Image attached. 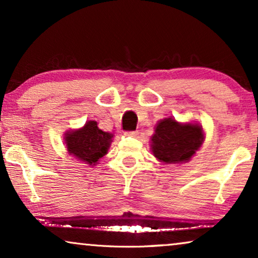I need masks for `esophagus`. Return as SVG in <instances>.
Wrapping results in <instances>:
<instances>
[{"mask_svg":"<svg viewBox=\"0 0 258 258\" xmlns=\"http://www.w3.org/2000/svg\"><path fill=\"white\" fill-rule=\"evenodd\" d=\"M139 135V133L137 132H126L125 133V136H130V137H137Z\"/></svg>","mask_w":258,"mask_h":258,"instance_id":"esophagus-1","label":"esophagus"}]
</instances>
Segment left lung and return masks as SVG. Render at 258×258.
I'll use <instances>...</instances> for the list:
<instances>
[{"label":"left lung","instance_id":"left-lung-1","mask_svg":"<svg viewBox=\"0 0 258 258\" xmlns=\"http://www.w3.org/2000/svg\"><path fill=\"white\" fill-rule=\"evenodd\" d=\"M202 142V126L179 124L174 118H164L158 122L151 137V149L161 162L179 163L190 160Z\"/></svg>","mask_w":258,"mask_h":258}]
</instances>
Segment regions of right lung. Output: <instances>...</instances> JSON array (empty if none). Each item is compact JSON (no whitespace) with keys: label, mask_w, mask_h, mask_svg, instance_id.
I'll return each instance as SVG.
<instances>
[{"label":"right lung","mask_w":258,"mask_h":258,"mask_svg":"<svg viewBox=\"0 0 258 258\" xmlns=\"http://www.w3.org/2000/svg\"><path fill=\"white\" fill-rule=\"evenodd\" d=\"M112 135L105 133L97 126V122L89 121L83 128L67 133L66 144L68 153L87 162V164L95 165L97 161L108 153Z\"/></svg>","instance_id":"1"}]
</instances>
